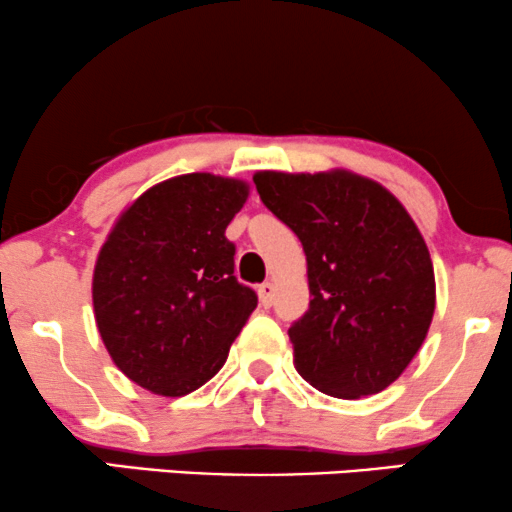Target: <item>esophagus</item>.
I'll return each instance as SVG.
<instances>
[{"mask_svg": "<svg viewBox=\"0 0 512 512\" xmlns=\"http://www.w3.org/2000/svg\"><path fill=\"white\" fill-rule=\"evenodd\" d=\"M274 293H276V286L274 283H262L260 288H257V295H260V302L262 307H271V302H274Z\"/></svg>", "mask_w": 512, "mask_h": 512, "instance_id": "obj_1", "label": "esophagus"}]
</instances>
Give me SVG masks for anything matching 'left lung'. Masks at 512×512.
I'll list each match as a JSON object with an SVG mask.
<instances>
[{
    "label": "left lung",
    "instance_id": "obj_1",
    "mask_svg": "<svg viewBox=\"0 0 512 512\" xmlns=\"http://www.w3.org/2000/svg\"><path fill=\"white\" fill-rule=\"evenodd\" d=\"M252 179L307 255L312 300L288 328L297 373L340 399L383 392L435 314V269L418 226L385 186L347 170Z\"/></svg>",
    "mask_w": 512,
    "mask_h": 512
}]
</instances>
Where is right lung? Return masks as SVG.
Wrapping results in <instances>:
<instances>
[{"label": "right lung", "mask_w": 512, "mask_h": 512, "mask_svg": "<svg viewBox=\"0 0 512 512\" xmlns=\"http://www.w3.org/2000/svg\"><path fill=\"white\" fill-rule=\"evenodd\" d=\"M241 179L193 172L134 200L101 245L92 300L101 340L129 380L184 397L224 366L255 290L234 276L226 226L248 200Z\"/></svg>", "instance_id": "add662e5"}]
</instances>
